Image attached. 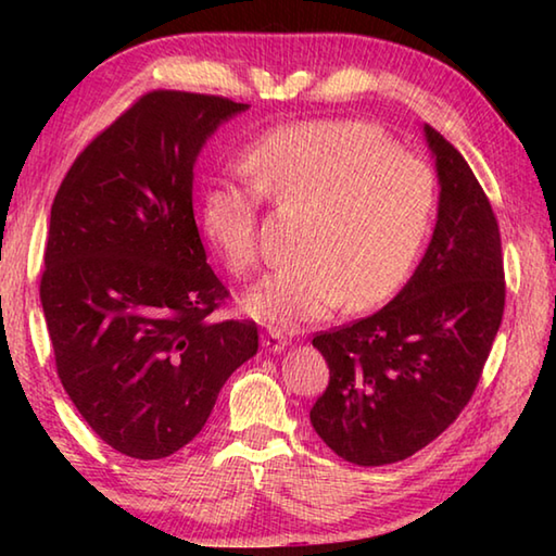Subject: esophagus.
I'll list each match as a JSON object with an SVG mask.
<instances>
[{
	"label": "esophagus",
	"instance_id": "obj_1",
	"mask_svg": "<svg viewBox=\"0 0 556 556\" xmlns=\"http://www.w3.org/2000/svg\"><path fill=\"white\" fill-rule=\"evenodd\" d=\"M262 345H265V351H269V353H281L289 345V341H287V336L281 333V328L269 326L267 331L262 333Z\"/></svg>",
	"mask_w": 556,
	"mask_h": 556
}]
</instances>
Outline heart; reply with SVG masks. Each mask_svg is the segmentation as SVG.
<instances>
[{
	"instance_id": "heart-1",
	"label": "heart",
	"mask_w": 556,
	"mask_h": 556,
	"mask_svg": "<svg viewBox=\"0 0 556 556\" xmlns=\"http://www.w3.org/2000/svg\"><path fill=\"white\" fill-rule=\"evenodd\" d=\"M248 178H218L203 191L201 228L232 277L260 265L262 195L301 205L296 257L244 296L262 321L294 328L338 304L363 312L409 279L434 225L439 188L425 159L400 152L382 129L355 119L275 127L242 154Z\"/></svg>"
}]
</instances>
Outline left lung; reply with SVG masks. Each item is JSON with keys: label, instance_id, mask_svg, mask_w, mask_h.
Instances as JSON below:
<instances>
[{"label": "left lung", "instance_id": "left-lung-1", "mask_svg": "<svg viewBox=\"0 0 556 556\" xmlns=\"http://www.w3.org/2000/svg\"><path fill=\"white\" fill-rule=\"evenodd\" d=\"M439 218L429 250L378 314L314 336L328 388L312 407L326 446L384 466L431 444L473 397L505 308L501 228L458 149L425 125Z\"/></svg>", "mask_w": 556, "mask_h": 556}]
</instances>
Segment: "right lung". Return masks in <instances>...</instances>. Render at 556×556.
I'll list each match as a JSON object with an SVG mask.
<instances>
[{"label":"right lung","instance_id":"right-lung-1","mask_svg":"<svg viewBox=\"0 0 556 556\" xmlns=\"http://www.w3.org/2000/svg\"><path fill=\"white\" fill-rule=\"evenodd\" d=\"M242 102L152 90L75 156L51 205L41 306L55 372L119 454H176L257 353L255 321H215L230 291L193 218V164Z\"/></svg>","mask_w":556,"mask_h":556}]
</instances>
